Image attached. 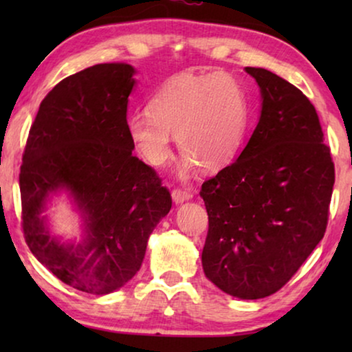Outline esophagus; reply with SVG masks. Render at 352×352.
I'll return each instance as SVG.
<instances>
[{"label": "esophagus", "mask_w": 352, "mask_h": 352, "mask_svg": "<svg viewBox=\"0 0 352 352\" xmlns=\"http://www.w3.org/2000/svg\"><path fill=\"white\" fill-rule=\"evenodd\" d=\"M171 197H173V201H175L176 205L177 204H184V201L192 199V192L182 190V189H175L171 192Z\"/></svg>", "instance_id": "esophagus-1"}]
</instances>
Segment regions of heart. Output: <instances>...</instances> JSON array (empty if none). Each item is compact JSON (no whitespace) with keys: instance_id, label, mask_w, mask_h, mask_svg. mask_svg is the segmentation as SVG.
Instances as JSON below:
<instances>
[{"instance_id":"obj_1","label":"heart","mask_w":352,"mask_h":352,"mask_svg":"<svg viewBox=\"0 0 352 352\" xmlns=\"http://www.w3.org/2000/svg\"><path fill=\"white\" fill-rule=\"evenodd\" d=\"M248 102L242 86L226 74H182L153 94L148 107L126 120L129 141L148 165L165 166L173 142L186 153L181 175L199 165L206 171L228 166L242 148Z\"/></svg>"}]
</instances>
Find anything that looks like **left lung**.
Here are the masks:
<instances>
[{"label": "left lung", "mask_w": 352, "mask_h": 352, "mask_svg": "<svg viewBox=\"0 0 352 352\" xmlns=\"http://www.w3.org/2000/svg\"><path fill=\"white\" fill-rule=\"evenodd\" d=\"M245 72L259 86L261 113L237 160L201 186V266L219 290L259 300L280 290L324 237L335 166L311 100L266 69Z\"/></svg>", "instance_id": "8db88e82"}]
</instances>
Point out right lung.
Wrapping results in <instances>:
<instances>
[{"mask_svg":"<svg viewBox=\"0 0 352 352\" xmlns=\"http://www.w3.org/2000/svg\"><path fill=\"white\" fill-rule=\"evenodd\" d=\"M133 65L98 64L67 76L40 104L22 157V228L38 261L67 285L107 295L141 267L171 195L133 155L126 133ZM65 191L80 211L82 242L50 234L44 211Z\"/></svg>","mask_w":352,"mask_h":352,"instance_id":"obj_1","label":"right lung"}]
</instances>
